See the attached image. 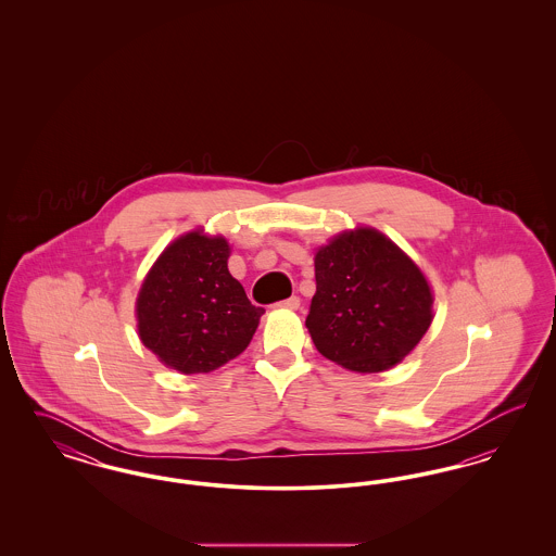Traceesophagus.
I'll return each instance as SVG.
<instances>
[{"label":"esophagus","instance_id":"34e87169","mask_svg":"<svg viewBox=\"0 0 556 556\" xmlns=\"http://www.w3.org/2000/svg\"><path fill=\"white\" fill-rule=\"evenodd\" d=\"M277 306H279V308H288V311H298V308H300V298H298V295H291L288 300L279 302Z\"/></svg>","mask_w":556,"mask_h":556}]
</instances>
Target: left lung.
Listing matches in <instances>:
<instances>
[{
    "instance_id": "1",
    "label": "left lung",
    "mask_w": 556,
    "mask_h": 556,
    "mask_svg": "<svg viewBox=\"0 0 556 556\" xmlns=\"http://www.w3.org/2000/svg\"><path fill=\"white\" fill-rule=\"evenodd\" d=\"M317 291L306 327L318 352L356 372L402 363L433 320V290L386 233L358 225L315 252Z\"/></svg>"
}]
</instances>
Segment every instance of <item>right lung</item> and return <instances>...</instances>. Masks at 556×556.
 Instances as JSON below:
<instances>
[{"mask_svg":"<svg viewBox=\"0 0 556 556\" xmlns=\"http://www.w3.org/2000/svg\"><path fill=\"white\" fill-rule=\"evenodd\" d=\"M231 245L202 227L173 239L137 291V336L168 369L198 375L238 358L265 308L229 273Z\"/></svg>","mask_w":556,"mask_h":556,"instance_id":"obj_1","label":"right lung"}]
</instances>
